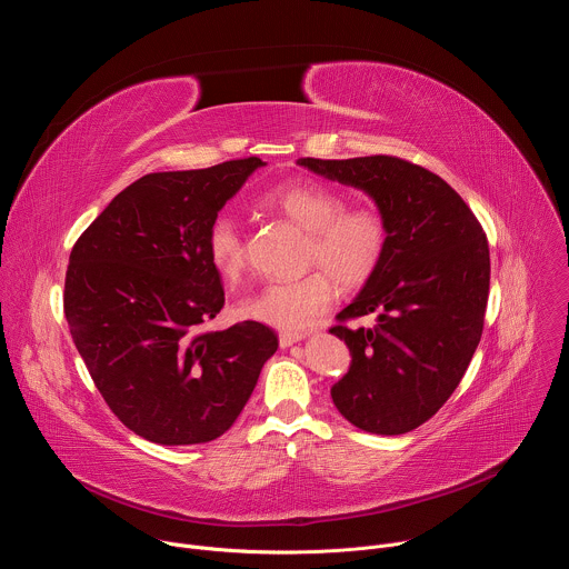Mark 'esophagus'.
<instances>
[{
    "label": "esophagus",
    "mask_w": 569,
    "mask_h": 569,
    "mask_svg": "<svg viewBox=\"0 0 569 569\" xmlns=\"http://www.w3.org/2000/svg\"><path fill=\"white\" fill-rule=\"evenodd\" d=\"M306 338V333H288V331H281L279 333V347L286 349V347H292L295 342H301Z\"/></svg>",
    "instance_id": "obj_1"
}]
</instances>
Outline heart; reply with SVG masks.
<instances>
[{
	"instance_id": "heart-1",
	"label": "heart",
	"mask_w": 569,
	"mask_h": 569,
	"mask_svg": "<svg viewBox=\"0 0 569 569\" xmlns=\"http://www.w3.org/2000/svg\"><path fill=\"white\" fill-rule=\"evenodd\" d=\"M261 204L306 231V263L319 266L292 281H270L238 303V312L266 327L297 333L336 299V283L356 288L380 266L387 250V224L376 209L347 207V198L321 182L292 180L270 189ZM207 257L213 270L233 281L246 268V248L236 220L220 213L207 231Z\"/></svg>"
}]
</instances>
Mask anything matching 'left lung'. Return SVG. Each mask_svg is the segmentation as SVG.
<instances>
[{"mask_svg": "<svg viewBox=\"0 0 569 569\" xmlns=\"http://www.w3.org/2000/svg\"><path fill=\"white\" fill-rule=\"evenodd\" d=\"M297 164L360 189L387 224L380 266L338 315H373L376 323L331 329L351 351L331 398L365 432H410L439 412L479 345L491 281L483 229L448 182L405 159L301 157Z\"/></svg>", "mask_w": 569, "mask_h": 569, "instance_id": "8db88e82", "label": "left lung"}]
</instances>
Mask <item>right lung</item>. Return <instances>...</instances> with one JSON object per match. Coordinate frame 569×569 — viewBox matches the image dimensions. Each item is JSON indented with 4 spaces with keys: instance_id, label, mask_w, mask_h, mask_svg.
<instances>
[{
    "instance_id": "right-lung-1",
    "label": "right lung",
    "mask_w": 569,
    "mask_h": 569,
    "mask_svg": "<svg viewBox=\"0 0 569 569\" xmlns=\"http://www.w3.org/2000/svg\"><path fill=\"white\" fill-rule=\"evenodd\" d=\"M259 157L150 173L76 240L64 279L73 345L119 421L159 446L224 435L279 340L259 321L198 333L224 306L207 231Z\"/></svg>"
}]
</instances>
